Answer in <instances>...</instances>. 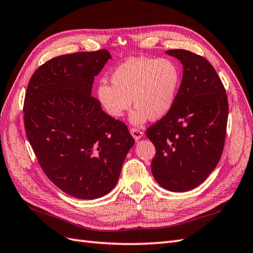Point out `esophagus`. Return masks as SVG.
Here are the masks:
<instances>
[{"mask_svg":"<svg viewBox=\"0 0 253 253\" xmlns=\"http://www.w3.org/2000/svg\"><path fill=\"white\" fill-rule=\"evenodd\" d=\"M129 132H131V134H132V136H133V138H134L135 140H139L140 138H142V136H143V132L140 131V129H138V128L132 127L131 129H129Z\"/></svg>","mask_w":253,"mask_h":253,"instance_id":"34e87169","label":"esophagus"}]
</instances>
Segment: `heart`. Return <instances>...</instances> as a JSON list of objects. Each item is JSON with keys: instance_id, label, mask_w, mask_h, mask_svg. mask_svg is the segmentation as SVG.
I'll use <instances>...</instances> for the list:
<instances>
[{"instance_id": "obj_1", "label": "heart", "mask_w": 253, "mask_h": 253, "mask_svg": "<svg viewBox=\"0 0 253 253\" xmlns=\"http://www.w3.org/2000/svg\"><path fill=\"white\" fill-rule=\"evenodd\" d=\"M111 84L98 86L97 97L103 110L119 118L133 104L129 122L141 126L150 118L156 121L170 112L180 84V73L167 59L132 58L121 63L111 75Z\"/></svg>"}]
</instances>
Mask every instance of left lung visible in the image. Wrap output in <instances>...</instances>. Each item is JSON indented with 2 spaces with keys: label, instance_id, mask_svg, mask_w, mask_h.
<instances>
[{
  "label": "left lung",
  "instance_id": "left-lung-1",
  "mask_svg": "<svg viewBox=\"0 0 253 253\" xmlns=\"http://www.w3.org/2000/svg\"><path fill=\"white\" fill-rule=\"evenodd\" d=\"M166 52L180 61L183 73L172 109L147 129L156 149L151 169L160 187L186 192L200 186L219 162L228 99L208 60L185 49Z\"/></svg>",
  "mask_w": 253,
  "mask_h": 253
}]
</instances>
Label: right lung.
<instances>
[{
	"label": "right lung",
	"instance_id": "right-lung-1",
	"mask_svg": "<svg viewBox=\"0 0 253 253\" xmlns=\"http://www.w3.org/2000/svg\"><path fill=\"white\" fill-rule=\"evenodd\" d=\"M112 59L106 49L52 58L34 73L24 100L27 138L47 177L80 200L116 186L135 140L127 126L105 114L91 86Z\"/></svg>",
	"mask_w": 253,
	"mask_h": 253
}]
</instances>
